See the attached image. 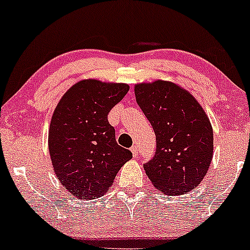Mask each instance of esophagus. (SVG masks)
<instances>
[{
    "label": "esophagus",
    "mask_w": 250,
    "mask_h": 250,
    "mask_svg": "<svg viewBox=\"0 0 250 250\" xmlns=\"http://www.w3.org/2000/svg\"><path fill=\"white\" fill-rule=\"evenodd\" d=\"M131 151H132L133 157H138V155H139V152H138V146H136V145H134V146L131 147Z\"/></svg>",
    "instance_id": "1"
}]
</instances>
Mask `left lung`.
I'll return each mask as SVG.
<instances>
[{"mask_svg":"<svg viewBox=\"0 0 250 250\" xmlns=\"http://www.w3.org/2000/svg\"><path fill=\"white\" fill-rule=\"evenodd\" d=\"M134 94L156 134L155 156L144 164L147 177L171 196L195 189L208 172L214 150L206 112L189 92L169 81L139 83Z\"/></svg>","mask_w":250,"mask_h":250,"instance_id":"8db88e82","label":"left lung"}]
</instances>
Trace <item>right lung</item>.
<instances>
[{
    "mask_svg": "<svg viewBox=\"0 0 250 250\" xmlns=\"http://www.w3.org/2000/svg\"><path fill=\"white\" fill-rule=\"evenodd\" d=\"M126 83L83 80L59 102L48 133L55 175L80 200L102 196L132 152L116 142L107 114L128 92Z\"/></svg>",
    "mask_w": 250,
    "mask_h": 250,
    "instance_id": "add662e5",
    "label": "right lung"
}]
</instances>
